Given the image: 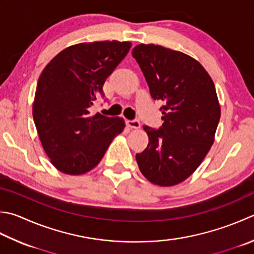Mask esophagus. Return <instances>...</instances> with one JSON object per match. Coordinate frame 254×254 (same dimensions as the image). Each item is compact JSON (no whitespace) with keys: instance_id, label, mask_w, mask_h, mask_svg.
<instances>
[{"instance_id":"obj_1","label":"esophagus","mask_w":254,"mask_h":254,"mask_svg":"<svg viewBox=\"0 0 254 254\" xmlns=\"http://www.w3.org/2000/svg\"><path fill=\"white\" fill-rule=\"evenodd\" d=\"M126 123H127V126L131 128H138L141 127L140 121L136 120V119H134V120H127Z\"/></svg>"}]
</instances>
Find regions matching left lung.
Returning a JSON list of instances; mask_svg holds the SVG:
<instances>
[{
	"label": "left lung",
	"mask_w": 254,
	"mask_h": 254,
	"mask_svg": "<svg viewBox=\"0 0 254 254\" xmlns=\"http://www.w3.org/2000/svg\"><path fill=\"white\" fill-rule=\"evenodd\" d=\"M132 56L152 98L164 103L162 126H143L148 144L136 154L138 168L155 185H176L197 170L213 143L220 120L215 84L199 63L181 52L141 44Z\"/></svg>",
	"instance_id": "8db88e82"
}]
</instances>
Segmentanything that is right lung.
Returning <instances> with one entry per match:
<instances>
[{
  "label": "right lung",
  "instance_id": "right-lung-1",
  "mask_svg": "<svg viewBox=\"0 0 254 254\" xmlns=\"http://www.w3.org/2000/svg\"><path fill=\"white\" fill-rule=\"evenodd\" d=\"M130 42L81 43L55 56L38 79L33 119L53 165L64 174L91 171L126 124L122 118L90 116L104 98L103 84L130 51Z\"/></svg>",
  "mask_w": 254,
  "mask_h": 254
}]
</instances>
